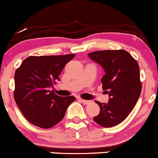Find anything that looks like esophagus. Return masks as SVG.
<instances>
[{"mask_svg": "<svg viewBox=\"0 0 158 158\" xmlns=\"http://www.w3.org/2000/svg\"><path fill=\"white\" fill-rule=\"evenodd\" d=\"M79 100H80V101L81 102V103H84V104H86V105H87V104H89V103H90V100H83V99H81V98L79 99Z\"/></svg>", "mask_w": 158, "mask_h": 158, "instance_id": "34e87169", "label": "esophagus"}]
</instances>
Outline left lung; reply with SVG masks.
Listing matches in <instances>:
<instances>
[{"mask_svg": "<svg viewBox=\"0 0 158 158\" xmlns=\"http://www.w3.org/2000/svg\"><path fill=\"white\" fill-rule=\"evenodd\" d=\"M88 55L103 68V90L110 96L108 103L95 101L100 111L94 120L103 127H113L126 119L139 100L141 92L139 64L123 49L102 50Z\"/></svg>", "mask_w": 158, "mask_h": 158, "instance_id": "obj_1", "label": "left lung"}]
</instances>
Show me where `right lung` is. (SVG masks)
Returning a JSON list of instances; mask_svg holds the SVG:
<instances>
[{"label": "right lung", "mask_w": 158, "mask_h": 158, "mask_svg": "<svg viewBox=\"0 0 158 158\" xmlns=\"http://www.w3.org/2000/svg\"><path fill=\"white\" fill-rule=\"evenodd\" d=\"M74 54L30 56L14 74V97L23 115L34 126L50 128L64 118L66 110L75 100L73 96L60 97L50 90L58 75Z\"/></svg>", "instance_id": "right-lung-1"}]
</instances>
